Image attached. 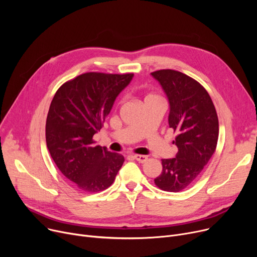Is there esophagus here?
I'll use <instances>...</instances> for the list:
<instances>
[{
    "label": "esophagus",
    "instance_id": "esophagus-1",
    "mask_svg": "<svg viewBox=\"0 0 257 257\" xmlns=\"http://www.w3.org/2000/svg\"><path fill=\"white\" fill-rule=\"evenodd\" d=\"M132 157L136 159V160H138L139 163H142V164H144V163H146V161L148 160V157L147 156H145V155H139V154H136V155H132Z\"/></svg>",
    "mask_w": 257,
    "mask_h": 257
}]
</instances>
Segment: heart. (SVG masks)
I'll list each match as a JSON object with an SVG mask.
<instances>
[{
	"label": "heart",
	"mask_w": 257,
	"mask_h": 257,
	"mask_svg": "<svg viewBox=\"0 0 257 257\" xmlns=\"http://www.w3.org/2000/svg\"><path fill=\"white\" fill-rule=\"evenodd\" d=\"M149 97H150V96H149ZM147 98H148V97H147Z\"/></svg>",
	"instance_id": "heart-1"
}]
</instances>
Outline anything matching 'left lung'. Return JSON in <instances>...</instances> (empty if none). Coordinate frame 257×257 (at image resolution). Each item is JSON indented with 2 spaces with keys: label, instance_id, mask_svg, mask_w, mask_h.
<instances>
[{
  "label": "left lung",
  "instance_id": "left-lung-1",
  "mask_svg": "<svg viewBox=\"0 0 257 257\" xmlns=\"http://www.w3.org/2000/svg\"><path fill=\"white\" fill-rule=\"evenodd\" d=\"M167 94L169 126L177 133L176 157L161 159L163 171L154 179L160 190L177 193L191 185L217 148L219 119L211 98L199 82L174 70L151 73Z\"/></svg>",
  "mask_w": 257,
  "mask_h": 257
}]
</instances>
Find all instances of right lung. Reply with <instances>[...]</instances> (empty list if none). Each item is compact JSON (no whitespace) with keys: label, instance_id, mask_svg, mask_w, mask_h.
I'll return each instance as SVG.
<instances>
[{"label":"right lung","instance_id":"1","mask_svg":"<svg viewBox=\"0 0 257 257\" xmlns=\"http://www.w3.org/2000/svg\"><path fill=\"white\" fill-rule=\"evenodd\" d=\"M133 76L85 73L62 84L51 102L46 123L48 150L63 176L80 191L106 190L124 164L123 155L96 146L92 137Z\"/></svg>","mask_w":257,"mask_h":257}]
</instances>
